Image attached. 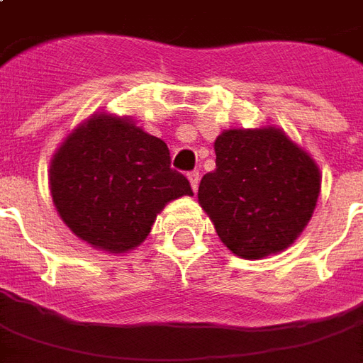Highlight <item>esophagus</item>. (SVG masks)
I'll use <instances>...</instances> for the list:
<instances>
[{"instance_id": "esophagus-1", "label": "esophagus", "mask_w": 363, "mask_h": 363, "mask_svg": "<svg viewBox=\"0 0 363 363\" xmlns=\"http://www.w3.org/2000/svg\"><path fill=\"white\" fill-rule=\"evenodd\" d=\"M189 181L192 184V190H196L198 184H200V171H190Z\"/></svg>"}]
</instances>
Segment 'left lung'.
Here are the masks:
<instances>
[{
  "instance_id": "left-lung-1",
  "label": "left lung",
  "mask_w": 363,
  "mask_h": 363,
  "mask_svg": "<svg viewBox=\"0 0 363 363\" xmlns=\"http://www.w3.org/2000/svg\"><path fill=\"white\" fill-rule=\"evenodd\" d=\"M320 190L313 159L280 130H228L216 140V169L198 200L229 251L264 259L294 243Z\"/></svg>"
}]
</instances>
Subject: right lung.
I'll list each match as a JSON object with an SVG mask.
<instances>
[{"instance_id":"obj_1","label":"right lung","mask_w":363,"mask_h":363,"mask_svg":"<svg viewBox=\"0 0 363 363\" xmlns=\"http://www.w3.org/2000/svg\"><path fill=\"white\" fill-rule=\"evenodd\" d=\"M50 190L67 228L111 252L138 247L167 202L192 194L189 179L171 169L165 142L106 114L87 120L60 147Z\"/></svg>"}]
</instances>
